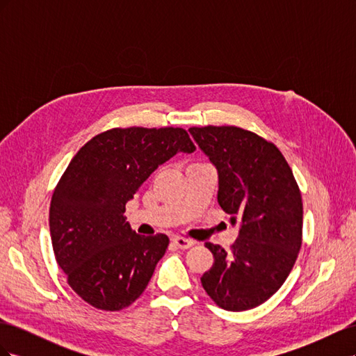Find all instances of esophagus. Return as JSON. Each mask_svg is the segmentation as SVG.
Returning <instances> with one entry per match:
<instances>
[{
  "label": "esophagus",
  "instance_id": "esophagus-1",
  "mask_svg": "<svg viewBox=\"0 0 356 356\" xmlns=\"http://www.w3.org/2000/svg\"><path fill=\"white\" fill-rule=\"evenodd\" d=\"M172 242H174V245L177 248H179V250H187V248L196 243L193 239H184V238H175V239H172Z\"/></svg>",
  "mask_w": 356,
  "mask_h": 356
}]
</instances>
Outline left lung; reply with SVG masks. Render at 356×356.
<instances>
[{"mask_svg":"<svg viewBox=\"0 0 356 356\" xmlns=\"http://www.w3.org/2000/svg\"><path fill=\"white\" fill-rule=\"evenodd\" d=\"M218 170V203L239 224L225 251L207 242L213 264L200 277L220 307L242 312L263 305L282 286L301 248L303 203L277 147L236 126L190 127Z\"/></svg>","mask_w":356,"mask_h":356,"instance_id":"obj_1","label":"left lung"}]
</instances>
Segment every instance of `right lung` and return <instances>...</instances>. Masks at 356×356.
Wrapping results in <instances>:
<instances>
[{"mask_svg": "<svg viewBox=\"0 0 356 356\" xmlns=\"http://www.w3.org/2000/svg\"><path fill=\"white\" fill-rule=\"evenodd\" d=\"M195 149L181 127H115L74 156L53 191L49 224L56 261L86 303L115 312L144 293L169 238L136 234L126 203L160 165Z\"/></svg>", "mask_w": 356, "mask_h": 356, "instance_id": "1", "label": "right lung"}]
</instances>
